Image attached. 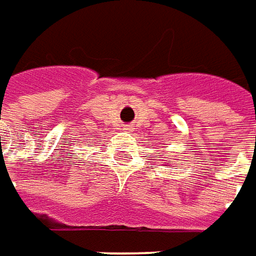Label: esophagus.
Masks as SVG:
<instances>
[{"label":"esophagus","mask_w":256,"mask_h":256,"mask_svg":"<svg viewBox=\"0 0 256 256\" xmlns=\"http://www.w3.org/2000/svg\"><path fill=\"white\" fill-rule=\"evenodd\" d=\"M123 130H124V132H128V133H132V130H133V128H132V126H128V124H124V126H123Z\"/></svg>","instance_id":"1"}]
</instances>
